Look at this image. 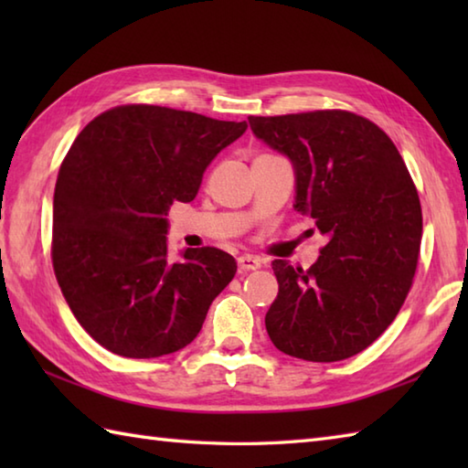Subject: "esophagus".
I'll list each match as a JSON object with an SVG mask.
<instances>
[{"mask_svg":"<svg viewBox=\"0 0 468 468\" xmlns=\"http://www.w3.org/2000/svg\"><path fill=\"white\" fill-rule=\"evenodd\" d=\"M237 265H239V271H255V270H260L261 263L253 255H241V257H237Z\"/></svg>","mask_w":468,"mask_h":468,"instance_id":"esophagus-1","label":"esophagus"}]
</instances>
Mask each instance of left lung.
I'll use <instances>...</instances> for the list:
<instances>
[{
  "label": "left lung",
  "mask_w": 468,
  "mask_h": 468,
  "mask_svg": "<svg viewBox=\"0 0 468 468\" xmlns=\"http://www.w3.org/2000/svg\"><path fill=\"white\" fill-rule=\"evenodd\" d=\"M250 124L290 156L293 207L327 237L310 270L273 261L280 293L267 334L307 362L360 354L399 315L419 265L422 208L409 168L380 126L347 111L250 116Z\"/></svg>",
  "instance_id": "left-lung-1"
}]
</instances>
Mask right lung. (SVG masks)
<instances>
[{
    "instance_id": "right-lung-1",
    "label": "right lung",
    "mask_w": 468,
    "mask_h": 468,
    "mask_svg": "<svg viewBox=\"0 0 468 468\" xmlns=\"http://www.w3.org/2000/svg\"><path fill=\"white\" fill-rule=\"evenodd\" d=\"M247 131L153 104L98 114L76 136L54 193L52 263L74 317L106 350L158 357L191 344L235 277L217 247L166 257L168 208L193 201L208 163Z\"/></svg>"
}]
</instances>
